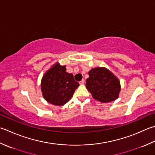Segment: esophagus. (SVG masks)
Wrapping results in <instances>:
<instances>
[{
    "instance_id": "1",
    "label": "esophagus",
    "mask_w": 155,
    "mask_h": 155,
    "mask_svg": "<svg viewBox=\"0 0 155 155\" xmlns=\"http://www.w3.org/2000/svg\"><path fill=\"white\" fill-rule=\"evenodd\" d=\"M84 82H85V81H84V80H82L81 81L79 82V84H84Z\"/></svg>"
}]
</instances>
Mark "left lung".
Instances as JSON below:
<instances>
[{
	"instance_id": "obj_1",
	"label": "left lung",
	"mask_w": 155,
	"mask_h": 155,
	"mask_svg": "<svg viewBox=\"0 0 155 155\" xmlns=\"http://www.w3.org/2000/svg\"><path fill=\"white\" fill-rule=\"evenodd\" d=\"M86 80V88L93 97L101 103L116 100L121 90L120 82L114 74L105 67L91 69Z\"/></svg>"
}]
</instances>
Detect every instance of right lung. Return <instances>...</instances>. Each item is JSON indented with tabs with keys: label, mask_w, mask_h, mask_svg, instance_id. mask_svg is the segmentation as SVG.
Wrapping results in <instances>:
<instances>
[{
	"label": "right lung",
	"mask_w": 155,
	"mask_h": 155,
	"mask_svg": "<svg viewBox=\"0 0 155 155\" xmlns=\"http://www.w3.org/2000/svg\"><path fill=\"white\" fill-rule=\"evenodd\" d=\"M79 83L75 81L73 74L66 72L65 65L57 62L43 75L41 91L44 99L54 105L66 104L73 96Z\"/></svg>",
	"instance_id": "obj_1"
}]
</instances>
